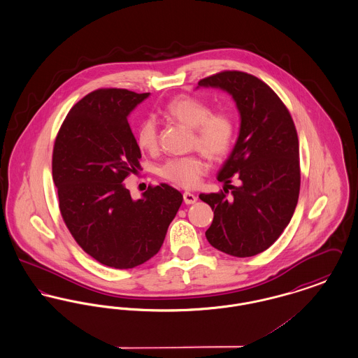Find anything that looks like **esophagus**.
I'll list each match as a JSON object with an SVG mask.
<instances>
[{
	"label": "esophagus",
	"instance_id": "34e87169",
	"mask_svg": "<svg viewBox=\"0 0 358 358\" xmlns=\"http://www.w3.org/2000/svg\"><path fill=\"white\" fill-rule=\"evenodd\" d=\"M197 201V196L190 193V192H185L184 193V203L187 205L194 204Z\"/></svg>",
	"mask_w": 358,
	"mask_h": 358
}]
</instances>
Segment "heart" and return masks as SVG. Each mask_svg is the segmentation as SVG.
Wrapping results in <instances>:
<instances>
[{
    "label": "heart",
    "mask_w": 358,
    "mask_h": 358,
    "mask_svg": "<svg viewBox=\"0 0 358 358\" xmlns=\"http://www.w3.org/2000/svg\"><path fill=\"white\" fill-rule=\"evenodd\" d=\"M168 120L192 129L190 149H200L213 159H222L231 152L235 136L236 122L227 110H215L203 99L178 95L164 107ZM136 145L142 152L154 153L158 149V130L153 120H142L136 131ZM206 171L201 154L171 158L159 166V176L166 181L182 187H194L200 184Z\"/></svg>",
    "instance_id": "1"
}]
</instances>
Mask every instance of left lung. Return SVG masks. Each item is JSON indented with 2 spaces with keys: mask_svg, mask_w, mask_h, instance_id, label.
<instances>
[{
  "mask_svg": "<svg viewBox=\"0 0 358 358\" xmlns=\"http://www.w3.org/2000/svg\"><path fill=\"white\" fill-rule=\"evenodd\" d=\"M229 92L240 113L238 138L217 180L228 189L200 194L213 210L205 236L228 255L248 257L271 247L289 225L299 197V141L287 107L270 85L241 71L199 82ZM238 177V187L229 186Z\"/></svg>",
  "mask_w": 358,
  "mask_h": 358,
  "instance_id": "1",
  "label": "left lung"
}]
</instances>
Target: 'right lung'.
I'll return each mask as SVG.
<instances>
[{"instance_id":"1","label":"right lung","mask_w":358,"mask_h":358,"mask_svg":"<svg viewBox=\"0 0 358 358\" xmlns=\"http://www.w3.org/2000/svg\"><path fill=\"white\" fill-rule=\"evenodd\" d=\"M149 92L99 88L69 110L53 145L52 177L72 238L107 267L126 270L161 248L182 194L149 185L133 200L123 181L141 168V150L127 122Z\"/></svg>"}]
</instances>
